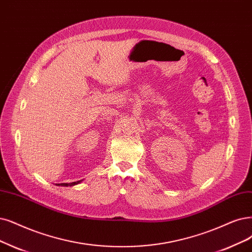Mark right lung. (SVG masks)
<instances>
[{"mask_svg":"<svg viewBox=\"0 0 252 252\" xmlns=\"http://www.w3.org/2000/svg\"><path fill=\"white\" fill-rule=\"evenodd\" d=\"M82 181L83 180L78 181V182H72V183H61V184H58V186H62V187H72V186H74V185L80 184Z\"/></svg>","mask_w":252,"mask_h":252,"instance_id":"1","label":"right lung"}]
</instances>
